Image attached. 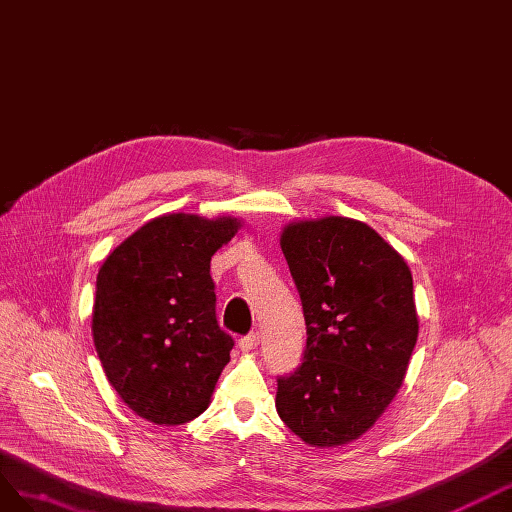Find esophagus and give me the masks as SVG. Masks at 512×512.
I'll use <instances>...</instances> for the list:
<instances>
[{"instance_id":"obj_1","label":"esophagus","mask_w":512,"mask_h":512,"mask_svg":"<svg viewBox=\"0 0 512 512\" xmlns=\"http://www.w3.org/2000/svg\"><path fill=\"white\" fill-rule=\"evenodd\" d=\"M257 345H259V334L257 332H251V334H248V337L240 339V349H242V352H253Z\"/></svg>"}]
</instances>
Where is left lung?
Segmentation results:
<instances>
[{"label": "left lung", "instance_id": "left-lung-1", "mask_svg": "<svg viewBox=\"0 0 512 512\" xmlns=\"http://www.w3.org/2000/svg\"><path fill=\"white\" fill-rule=\"evenodd\" d=\"M281 248L309 337L302 367L279 379L276 412L304 444L345 446L386 412L410 367L412 270L373 227L347 216L291 221Z\"/></svg>", "mask_w": 512, "mask_h": 512}]
</instances>
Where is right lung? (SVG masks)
Wrapping results in <instances>:
<instances>
[{"label":"right lung","instance_id":"1","mask_svg":"<svg viewBox=\"0 0 512 512\" xmlns=\"http://www.w3.org/2000/svg\"><path fill=\"white\" fill-rule=\"evenodd\" d=\"M242 221L156 216L102 261L92 337L113 390L137 416L173 427L208 410L233 339L216 321L212 255Z\"/></svg>","mask_w":512,"mask_h":512}]
</instances>
